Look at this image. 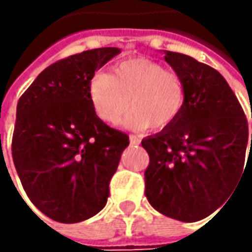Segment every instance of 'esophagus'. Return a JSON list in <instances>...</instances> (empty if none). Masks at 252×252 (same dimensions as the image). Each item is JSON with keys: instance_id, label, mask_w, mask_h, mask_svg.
<instances>
[{"instance_id": "1", "label": "esophagus", "mask_w": 252, "mask_h": 252, "mask_svg": "<svg viewBox=\"0 0 252 252\" xmlns=\"http://www.w3.org/2000/svg\"><path fill=\"white\" fill-rule=\"evenodd\" d=\"M129 139H130V144H139V143H140L139 136H133V134H130V136H129Z\"/></svg>"}]
</instances>
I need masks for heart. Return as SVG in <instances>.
Returning a JSON list of instances; mask_svg holds the SVG:
<instances>
[{
	"label": "heart",
	"mask_w": 252,
	"mask_h": 252,
	"mask_svg": "<svg viewBox=\"0 0 252 252\" xmlns=\"http://www.w3.org/2000/svg\"><path fill=\"white\" fill-rule=\"evenodd\" d=\"M88 94L95 113L106 123L119 121L130 106L122 125L133 130L168 126L177 121L185 103V91L178 75L143 57L122 62L112 75L95 74Z\"/></svg>",
	"instance_id": "heart-1"
}]
</instances>
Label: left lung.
I'll list each match as a JSON object with an SVG mask.
<instances>
[{
	"instance_id": "obj_1",
	"label": "left lung",
	"mask_w": 252,
	"mask_h": 252,
	"mask_svg": "<svg viewBox=\"0 0 252 252\" xmlns=\"http://www.w3.org/2000/svg\"><path fill=\"white\" fill-rule=\"evenodd\" d=\"M162 53L182 81L185 103L177 121L141 141L150 157L146 198L162 215L192 223L223 206L241 182L248 123L219 71L187 54ZM251 149L252 134L250 158Z\"/></svg>"
}]
</instances>
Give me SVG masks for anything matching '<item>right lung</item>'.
Returning <instances> with one entry per match:
<instances>
[{"label":"right lung","mask_w":252,"mask_h":252,"mask_svg":"<svg viewBox=\"0 0 252 252\" xmlns=\"http://www.w3.org/2000/svg\"><path fill=\"white\" fill-rule=\"evenodd\" d=\"M119 53L101 47L52 64L18 101L15 168L31 202L56 221L78 223L105 208L129 146L126 133L96 116L88 94L95 71Z\"/></svg>","instance_id":"1"}]
</instances>
